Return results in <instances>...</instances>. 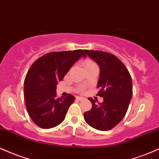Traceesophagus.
Wrapping results in <instances>:
<instances>
[{
  "label": "esophagus",
  "instance_id": "esophagus-1",
  "mask_svg": "<svg viewBox=\"0 0 159 159\" xmlns=\"http://www.w3.org/2000/svg\"><path fill=\"white\" fill-rule=\"evenodd\" d=\"M76 99H77V100H79V101H82V100L85 99V98H84V97H81V96H77V97H76Z\"/></svg>",
  "mask_w": 159,
  "mask_h": 159
}]
</instances>
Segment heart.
Instances as JSON below:
<instances>
[{
    "label": "heart",
    "mask_w": 159,
    "mask_h": 159,
    "mask_svg": "<svg viewBox=\"0 0 159 159\" xmlns=\"http://www.w3.org/2000/svg\"><path fill=\"white\" fill-rule=\"evenodd\" d=\"M87 65H96V64H95V63L93 61H87L84 62V66H87ZM80 91H81V92H83L84 89L83 88L80 89Z\"/></svg>",
    "instance_id": "b5f03b06"
}]
</instances>
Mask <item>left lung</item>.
I'll return each mask as SVG.
<instances>
[{"label":"left lung","mask_w":159,"mask_h":159,"mask_svg":"<svg viewBox=\"0 0 159 159\" xmlns=\"http://www.w3.org/2000/svg\"><path fill=\"white\" fill-rule=\"evenodd\" d=\"M84 52L100 68L97 96L104 100L96 103L95 99L89 98L92 108L84 114V117L86 123L97 130H110L126 114L132 96V77L125 66L114 54L101 51Z\"/></svg>","instance_id":"left-lung-1"}]
</instances>
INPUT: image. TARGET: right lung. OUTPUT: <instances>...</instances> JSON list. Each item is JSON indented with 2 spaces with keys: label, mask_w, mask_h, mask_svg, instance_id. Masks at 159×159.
<instances>
[{
  "label": "right lung",
  "mask_w": 159,
  "mask_h": 159,
  "mask_svg": "<svg viewBox=\"0 0 159 159\" xmlns=\"http://www.w3.org/2000/svg\"><path fill=\"white\" fill-rule=\"evenodd\" d=\"M81 57H86L81 49L50 52L36 60L29 69L24 87L25 105L30 118L39 127L51 129L65 119L75 98L71 94L57 98V84Z\"/></svg>",
  "instance_id": "1"
}]
</instances>
